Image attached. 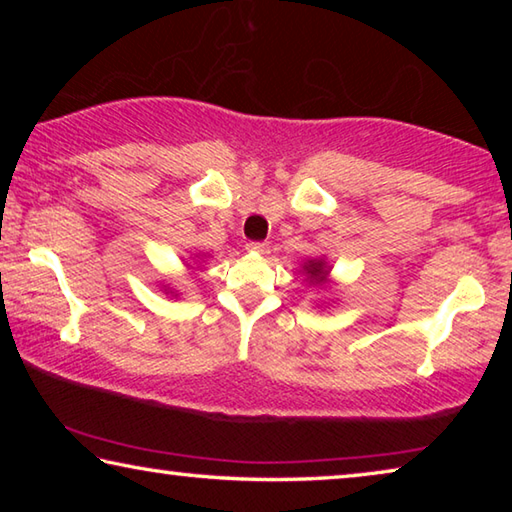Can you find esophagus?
I'll return each instance as SVG.
<instances>
[{"instance_id":"obj_1","label":"esophagus","mask_w":512,"mask_h":512,"mask_svg":"<svg viewBox=\"0 0 512 512\" xmlns=\"http://www.w3.org/2000/svg\"><path fill=\"white\" fill-rule=\"evenodd\" d=\"M246 248L250 250V253H259V255H266L268 250H271V246H268L266 241H250Z\"/></svg>"}]
</instances>
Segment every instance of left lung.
Listing matches in <instances>:
<instances>
[{"mask_svg": "<svg viewBox=\"0 0 512 512\" xmlns=\"http://www.w3.org/2000/svg\"><path fill=\"white\" fill-rule=\"evenodd\" d=\"M307 273H309V277H311V282H316V284L323 282V277L327 275L323 262H311V264L307 266Z\"/></svg>", "mask_w": 512, "mask_h": 512, "instance_id": "left-lung-1", "label": "left lung"}]
</instances>
